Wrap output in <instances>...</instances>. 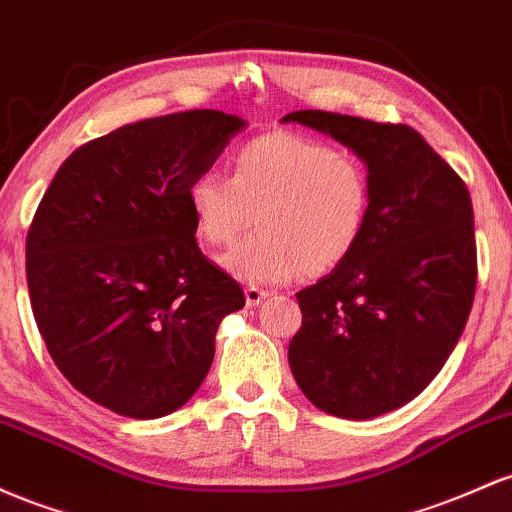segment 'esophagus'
I'll return each mask as SVG.
<instances>
[{
  "label": "esophagus",
  "instance_id": "esophagus-1",
  "mask_svg": "<svg viewBox=\"0 0 512 512\" xmlns=\"http://www.w3.org/2000/svg\"><path fill=\"white\" fill-rule=\"evenodd\" d=\"M244 297H246V304H249V307H258V304L268 297V290H261V287H256V285H249L244 290Z\"/></svg>",
  "mask_w": 512,
  "mask_h": 512
}]
</instances>
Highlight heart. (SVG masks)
<instances>
[{"mask_svg":"<svg viewBox=\"0 0 512 512\" xmlns=\"http://www.w3.org/2000/svg\"><path fill=\"white\" fill-rule=\"evenodd\" d=\"M232 176L203 171L186 200L200 239L232 246L254 222L261 232L222 258L244 283L278 285L326 275L358 249L372 208L365 164L300 132H268L234 149Z\"/></svg>","mask_w":512,"mask_h":512,"instance_id":"obj_1","label":"heart"}]
</instances>
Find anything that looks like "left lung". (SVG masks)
I'll return each mask as SVG.
<instances>
[{
    "instance_id": "left-lung-1",
    "label": "left lung",
    "mask_w": 512,
    "mask_h": 512,
    "mask_svg": "<svg viewBox=\"0 0 512 512\" xmlns=\"http://www.w3.org/2000/svg\"><path fill=\"white\" fill-rule=\"evenodd\" d=\"M353 149L372 208L358 249L297 292L287 360L302 394L350 421L416 399L455 350L476 290L474 210L452 166L409 125L329 111L287 113Z\"/></svg>"
}]
</instances>
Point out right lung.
Here are the masks:
<instances>
[{
    "label": "right lung",
    "instance_id": "1",
    "mask_svg": "<svg viewBox=\"0 0 512 512\" xmlns=\"http://www.w3.org/2000/svg\"><path fill=\"white\" fill-rule=\"evenodd\" d=\"M246 120L186 111L74 149L26 239L33 317L74 389L118 416H169L198 392L215 333L244 307L195 241L186 191Z\"/></svg>",
    "mask_w": 512,
    "mask_h": 512
}]
</instances>
